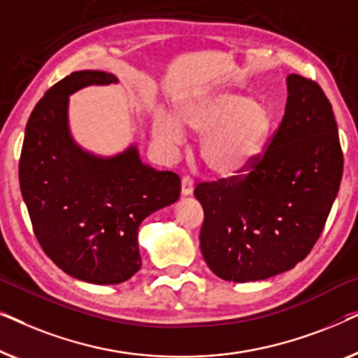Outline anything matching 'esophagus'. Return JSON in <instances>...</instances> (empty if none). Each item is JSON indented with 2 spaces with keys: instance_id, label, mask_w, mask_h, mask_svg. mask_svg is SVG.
I'll use <instances>...</instances> for the list:
<instances>
[{
  "instance_id": "1",
  "label": "esophagus",
  "mask_w": 358,
  "mask_h": 358,
  "mask_svg": "<svg viewBox=\"0 0 358 358\" xmlns=\"http://www.w3.org/2000/svg\"><path fill=\"white\" fill-rule=\"evenodd\" d=\"M194 192V184H192V179L187 178H182V180H180V194L184 195V197H187V195H192Z\"/></svg>"
}]
</instances>
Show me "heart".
Wrapping results in <instances>:
<instances>
[{"label":"heart","mask_w":358,"mask_h":358,"mask_svg":"<svg viewBox=\"0 0 358 358\" xmlns=\"http://www.w3.org/2000/svg\"><path fill=\"white\" fill-rule=\"evenodd\" d=\"M187 127L200 138V158L217 179H236L256 164L272 129L266 102L231 90L194 96L180 102L176 119L156 112L151 134L166 148L184 143Z\"/></svg>","instance_id":"heart-1"}]
</instances>
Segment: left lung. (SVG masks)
Segmentation results:
<instances>
[{
	"mask_svg": "<svg viewBox=\"0 0 358 358\" xmlns=\"http://www.w3.org/2000/svg\"><path fill=\"white\" fill-rule=\"evenodd\" d=\"M285 114L244 178L203 182L202 256L228 282L290 271L315 246L337 197L344 156L329 99L317 83L287 78Z\"/></svg>",
	"mask_w": 358,
	"mask_h": 358,
	"instance_id": "obj_1",
	"label": "left lung"
}]
</instances>
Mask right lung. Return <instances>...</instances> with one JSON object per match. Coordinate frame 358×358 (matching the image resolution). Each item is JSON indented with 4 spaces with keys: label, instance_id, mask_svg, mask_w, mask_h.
<instances>
[{
    "label": "right lung",
    "instance_id": "1",
    "mask_svg": "<svg viewBox=\"0 0 358 358\" xmlns=\"http://www.w3.org/2000/svg\"><path fill=\"white\" fill-rule=\"evenodd\" d=\"M117 85L106 71L63 78L34 107L19 161V184L43 252L68 275L96 285L129 280L141 267L138 228L178 202L180 179L141 163L138 148L92 155L73 140L70 96L86 86Z\"/></svg>",
    "mask_w": 358,
    "mask_h": 358
}]
</instances>
